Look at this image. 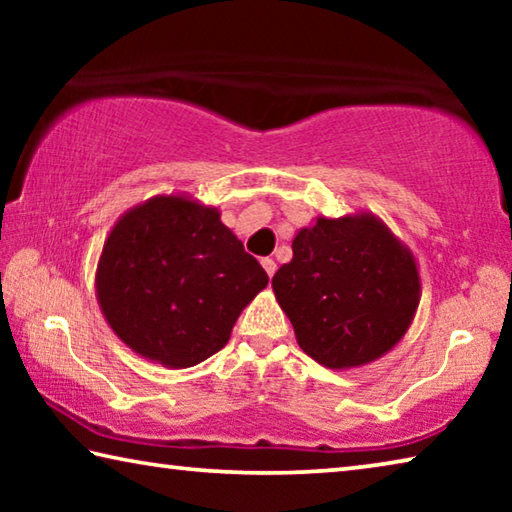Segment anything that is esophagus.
Segmentation results:
<instances>
[{
	"label": "esophagus",
	"instance_id": "1",
	"mask_svg": "<svg viewBox=\"0 0 512 512\" xmlns=\"http://www.w3.org/2000/svg\"><path fill=\"white\" fill-rule=\"evenodd\" d=\"M262 266H264V271H266V275H268V277H273V275H275V271H277V264L273 262L271 257H264V259H262Z\"/></svg>",
	"mask_w": 512,
	"mask_h": 512
}]
</instances>
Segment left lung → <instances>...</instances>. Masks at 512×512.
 <instances>
[{
  "label": "left lung",
  "mask_w": 512,
  "mask_h": 512,
  "mask_svg": "<svg viewBox=\"0 0 512 512\" xmlns=\"http://www.w3.org/2000/svg\"><path fill=\"white\" fill-rule=\"evenodd\" d=\"M273 293L302 352L332 370L361 368L404 339L420 305L411 248L372 212L316 216L293 237Z\"/></svg>",
  "instance_id": "left-lung-1"
}]
</instances>
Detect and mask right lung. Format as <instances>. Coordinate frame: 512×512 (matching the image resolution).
I'll return each mask as SVG.
<instances>
[{
  "label": "right lung",
  "mask_w": 512,
  "mask_h": 512,
  "mask_svg": "<svg viewBox=\"0 0 512 512\" xmlns=\"http://www.w3.org/2000/svg\"><path fill=\"white\" fill-rule=\"evenodd\" d=\"M266 284L219 207L187 194H158L121 214L94 275L101 314L119 341L171 370L219 352Z\"/></svg>",
  "instance_id": "obj_1"
}]
</instances>
